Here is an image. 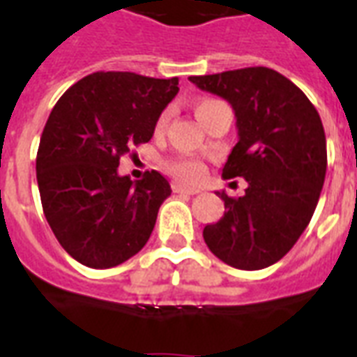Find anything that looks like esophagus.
I'll use <instances>...</instances> for the list:
<instances>
[{
	"label": "esophagus",
	"mask_w": 357,
	"mask_h": 357,
	"mask_svg": "<svg viewBox=\"0 0 357 357\" xmlns=\"http://www.w3.org/2000/svg\"><path fill=\"white\" fill-rule=\"evenodd\" d=\"M173 192H175V194H186V195L199 194V190L186 188V186H181V184H175V186H173Z\"/></svg>",
	"instance_id": "obj_1"
}]
</instances>
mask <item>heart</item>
Instances as JSON below:
<instances>
[{
	"label": "heart",
	"mask_w": 357,
	"mask_h": 357,
	"mask_svg": "<svg viewBox=\"0 0 357 357\" xmlns=\"http://www.w3.org/2000/svg\"><path fill=\"white\" fill-rule=\"evenodd\" d=\"M216 103H220V101H216V99H201L199 103L195 105V112H197L199 120L201 116H203L211 107L216 105ZM169 118H171V109H165V111L160 114V118H158V130H163V128L167 126ZM167 169L171 171V175L181 182H197L201 176H203V171H205L203 165H201L197 160H192V158H176V160L167 163Z\"/></svg>",
	"instance_id": "b5f03b06"
}]
</instances>
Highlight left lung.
Here are the masks:
<instances>
[{
  "mask_svg": "<svg viewBox=\"0 0 357 357\" xmlns=\"http://www.w3.org/2000/svg\"><path fill=\"white\" fill-rule=\"evenodd\" d=\"M190 80L231 103L239 143L222 176L248 182L241 197L216 192L226 213L205 226L203 239L216 258L235 269L269 267L291 250L320 199L328 167L320 114L290 79L269 67Z\"/></svg>",
  "mask_w": 357,
  "mask_h": 357,
  "instance_id": "8db88e82",
  "label": "left lung"
}]
</instances>
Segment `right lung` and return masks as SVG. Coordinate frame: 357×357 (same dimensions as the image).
<instances>
[{
  "instance_id": "obj_1",
  "label": "right lung",
  "mask_w": 357,
  "mask_h": 357,
  "mask_svg": "<svg viewBox=\"0 0 357 357\" xmlns=\"http://www.w3.org/2000/svg\"><path fill=\"white\" fill-rule=\"evenodd\" d=\"M178 79L98 71L80 79L54 105L37 150L43 213L63 250L79 264L109 269L149 241L171 195L167 178L118 175L120 158L149 143Z\"/></svg>"
}]
</instances>
